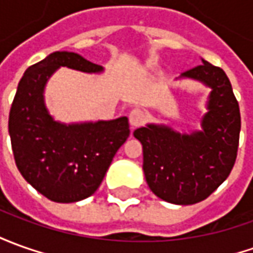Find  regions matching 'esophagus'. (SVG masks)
Returning <instances> with one entry per match:
<instances>
[{
    "mask_svg": "<svg viewBox=\"0 0 253 253\" xmlns=\"http://www.w3.org/2000/svg\"><path fill=\"white\" fill-rule=\"evenodd\" d=\"M146 120V114L142 109H132L129 111V124L132 126L142 125Z\"/></svg>",
    "mask_w": 253,
    "mask_h": 253,
    "instance_id": "1",
    "label": "esophagus"
}]
</instances>
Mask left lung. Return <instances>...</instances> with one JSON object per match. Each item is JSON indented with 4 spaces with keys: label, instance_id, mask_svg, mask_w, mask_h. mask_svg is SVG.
<instances>
[{
    "label": "left lung",
    "instance_id": "1",
    "mask_svg": "<svg viewBox=\"0 0 253 253\" xmlns=\"http://www.w3.org/2000/svg\"><path fill=\"white\" fill-rule=\"evenodd\" d=\"M177 80H193L210 88L201 130L177 132L164 124H147L133 136L143 146V172L158 198L191 205L210 197L234 167L241 129L240 107L226 73L203 64Z\"/></svg>",
    "mask_w": 253,
    "mask_h": 253
}]
</instances>
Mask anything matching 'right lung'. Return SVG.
<instances>
[{"label": "right lung", "instance_id": "obj_1", "mask_svg": "<svg viewBox=\"0 0 253 253\" xmlns=\"http://www.w3.org/2000/svg\"><path fill=\"white\" fill-rule=\"evenodd\" d=\"M60 67L88 74L104 70L74 52L50 53L22 77L8 128L15 163L26 182L50 201L67 204L96 191L117 150L129 136V123L126 117L71 124L56 121L43 93Z\"/></svg>", "mask_w": 253, "mask_h": 253}]
</instances>
